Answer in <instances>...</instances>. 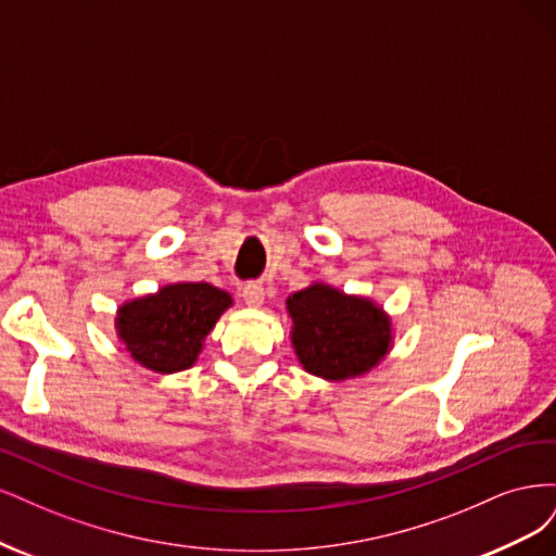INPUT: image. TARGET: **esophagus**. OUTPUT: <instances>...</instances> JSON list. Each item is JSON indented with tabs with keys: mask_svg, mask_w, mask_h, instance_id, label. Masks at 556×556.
Returning a JSON list of instances; mask_svg holds the SVG:
<instances>
[{
	"mask_svg": "<svg viewBox=\"0 0 556 556\" xmlns=\"http://www.w3.org/2000/svg\"><path fill=\"white\" fill-rule=\"evenodd\" d=\"M242 298H244V302L249 304V307H261V302L265 298L263 286L258 281H247L242 286Z\"/></svg>",
	"mask_w": 556,
	"mask_h": 556,
	"instance_id": "esophagus-1",
	"label": "esophagus"
}]
</instances>
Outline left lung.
<instances>
[{
  "label": "left lung",
  "instance_id": "obj_1",
  "mask_svg": "<svg viewBox=\"0 0 556 556\" xmlns=\"http://www.w3.org/2000/svg\"><path fill=\"white\" fill-rule=\"evenodd\" d=\"M300 365L328 381H344L379 365L392 342L390 318L367 298L312 283L286 300Z\"/></svg>",
  "mask_w": 556,
  "mask_h": 556
}]
</instances>
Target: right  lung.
Segmentation results:
<instances>
[{"instance_id":"obj_1","label":"right lung","mask_w":556,"mask_h":556,"mask_svg":"<svg viewBox=\"0 0 556 556\" xmlns=\"http://www.w3.org/2000/svg\"><path fill=\"white\" fill-rule=\"evenodd\" d=\"M230 304V295L212 283H170L122 304L115 328L136 363L173 374L195 363L203 339Z\"/></svg>"}]
</instances>
